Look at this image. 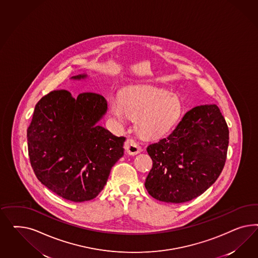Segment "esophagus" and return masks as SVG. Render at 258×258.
<instances>
[{
    "label": "esophagus",
    "mask_w": 258,
    "mask_h": 258,
    "mask_svg": "<svg viewBox=\"0 0 258 258\" xmlns=\"http://www.w3.org/2000/svg\"><path fill=\"white\" fill-rule=\"evenodd\" d=\"M124 148H125V152L130 155H136V154L140 153L141 150H142L139 145L133 139H127L125 141Z\"/></svg>",
    "instance_id": "34e87169"
}]
</instances>
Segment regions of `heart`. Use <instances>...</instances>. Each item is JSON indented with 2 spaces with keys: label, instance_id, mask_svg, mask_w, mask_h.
Listing matches in <instances>:
<instances>
[{
  "label": "heart",
  "instance_id": "b5f03b06",
  "mask_svg": "<svg viewBox=\"0 0 258 258\" xmlns=\"http://www.w3.org/2000/svg\"><path fill=\"white\" fill-rule=\"evenodd\" d=\"M110 114L123 125L136 118L135 128L147 139H155L169 132L182 114V105L177 96L155 87H131L110 101Z\"/></svg>",
  "mask_w": 258,
  "mask_h": 258
}]
</instances>
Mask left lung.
Masks as SVG:
<instances>
[{
	"label": "left lung",
	"instance_id": "8db88e82",
	"mask_svg": "<svg viewBox=\"0 0 258 258\" xmlns=\"http://www.w3.org/2000/svg\"><path fill=\"white\" fill-rule=\"evenodd\" d=\"M229 130L217 105L187 111L167 137L147 149L153 165L145 186L160 202L182 203L202 195L226 161Z\"/></svg>",
	"mask_w": 258,
	"mask_h": 258
}]
</instances>
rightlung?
Returning <instances> with one entry per match:
<instances>
[{
    "label": "right lung",
    "mask_w": 258,
    "mask_h": 258,
    "mask_svg": "<svg viewBox=\"0 0 258 258\" xmlns=\"http://www.w3.org/2000/svg\"><path fill=\"white\" fill-rule=\"evenodd\" d=\"M107 109L100 94L75 98L66 90L51 92L37 103L27 128L28 154L38 180L55 195L74 203L93 200L124 155L125 137L97 124Z\"/></svg>",
    "instance_id": "obj_1"
}]
</instances>
